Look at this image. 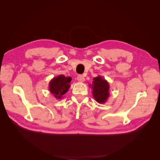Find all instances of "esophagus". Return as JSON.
<instances>
[{"label":"esophagus","mask_w":160,"mask_h":160,"mask_svg":"<svg viewBox=\"0 0 160 160\" xmlns=\"http://www.w3.org/2000/svg\"><path fill=\"white\" fill-rule=\"evenodd\" d=\"M77 80L79 82H84L85 81V77L83 75H79L77 77Z\"/></svg>","instance_id":"1"}]
</instances>
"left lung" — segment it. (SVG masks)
<instances>
[{"mask_svg":"<svg viewBox=\"0 0 160 160\" xmlns=\"http://www.w3.org/2000/svg\"><path fill=\"white\" fill-rule=\"evenodd\" d=\"M92 84L89 85L92 89V94L97 102L103 104L109 97V83L102 77L99 75L93 79Z\"/></svg>","mask_w":160,"mask_h":160,"instance_id":"left-lung-1","label":"left lung"}]
</instances>
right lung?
<instances>
[{"mask_svg": "<svg viewBox=\"0 0 160 160\" xmlns=\"http://www.w3.org/2000/svg\"><path fill=\"white\" fill-rule=\"evenodd\" d=\"M71 77H65L60 75L53 77L49 84V89L51 94L58 100L62 98V95L65 94L71 87Z\"/></svg>", "mask_w": 160, "mask_h": 160, "instance_id": "obj_1", "label": "right lung"}]
</instances>
